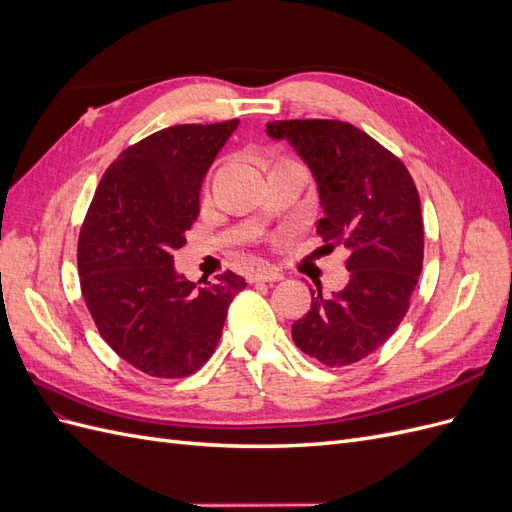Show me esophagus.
Instances as JSON below:
<instances>
[{"label":"esophagus","instance_id":"esophagus-1","mask_svg":"<svg viewBox=\"0 0 512 512\" xmlns=\"http://www.w3.org/2000/svg\"><path fill=\"white\" fill-rule=\"evenodd\" d=\"M280 280H284V275L271 267H260L250 275V282H280Z\"/></svg>","mask_w":512,"mask_h":512}]
</instances>
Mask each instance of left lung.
Returning <instances> with one entry per match:
<instances>
[{"label": "left lung", "instance_id": "8db88e82", "mask_svg": "<svg viewBox=\"0 0 512 512\" xmlns=\"http://www.w3.org/2000/svg\"><path fill=\"white\" fill-rule=\"evenodd\" d=\"M286 138L318 183L327 250L344 245L350 282L331 299L312 292L292 339L327 367L359 363L404 320L423 269V215L416 185L395 153L352 123L290 119L267 126Z\"/></svg>", "mask_w": 512, "mask_h": 512}]
</instances>
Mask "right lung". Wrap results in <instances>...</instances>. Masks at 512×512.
I'll list each match as a JSON object with an SVG mask.
<instances>
[{
  "mask_svg": "<svg viewBox=\"0 0 512 512\" xmlns=\"http://www.w3.org/2000/svg\"><path fill=\"white\" fill-rule=\"evenodd\" d=\"M239 119L153 132L106 168L79 235L85 305L104 342L153 378H185L215 352L232 299L247 286L177 275L173 254L200 211V185Z\"/></svg>",
  "mask_w": 512,
  "mask_h": 512,
  "instance_id": "right-lung-1",
  "label": "right lung"
}]
</instances>
